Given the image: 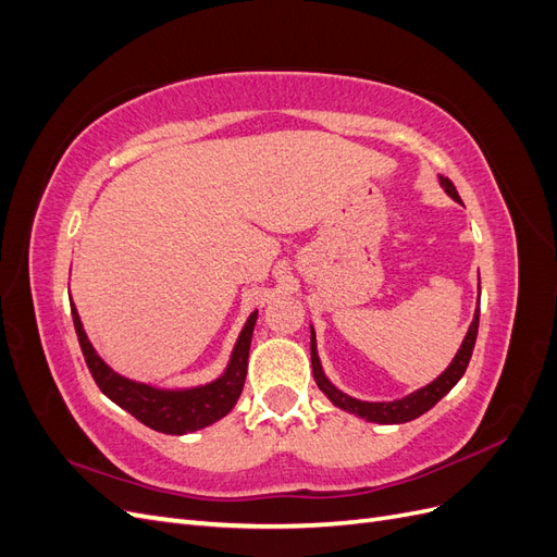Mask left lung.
I'll return each mask as SVG.
<instances>
[{
    "label": "left lung",
    "mask_w": 557,
    "mask_h": 557,
    "mask_svg": "<svg viewBox=\"0 0 557 557\" xmlns=\"http://www.w3.org/2000/svg\"><path fill=\"white\" fill-rule=\"evenodd\" d=\"M442 188L446 190L448 197H453L455 201H462L458 190H455V185L446 178L440 176ZM476 334H479V307L474 311V320H471V325L467 330L465 342L460 346V350L455 352L453 362L444 369V372L436 376L432 383H428L425 387H420V391L401 397V399H393V401H362L356 397H348L346 393H342L339 387H334L330 383V379L325 376L323 367H320L318 360V348H315V332L311 327V367H313V379L318 383L320 391L327 395V399L334 404V407H339L348 413H356L358 418L369 420V423H381V425H395V423H409V420L423 416L425 411H430L436 401H440L444 395L450 393V387L462 379V374L467 372V364L471 360V350H474L476 344Z\"/></svg>",
    "instance_id": "left-lung-1"
}]
</instances>
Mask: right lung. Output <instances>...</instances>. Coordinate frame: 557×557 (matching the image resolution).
<instances>
[{
    "mask_svg": "<svg viewBox=\"0 0 557 557\" xmlns=\"http://www.w3.org/2000/svg\"><path fill=\"white\" fill-rule=\"evenodd\" d=\"M72 318H74V327H76L83 358H86V364L90 369L95 383L99 385V391L150 430L164 432V434H188V432L207 428L215 423V420L227 416L244 391L248 350H250L252 327H256L258 311H252L248 315L239 339L234 344L225 372L207 385L181 387V391L139 383L113 372V369L97 356V350L92 348L86 330H83V323L74 305H72Z\"/></svg>",
    "mask_w": 557,
    "mask_h": 557,
    "instance_id": "right-lung-1",
    "label": "right lung"
}]
</instances>
